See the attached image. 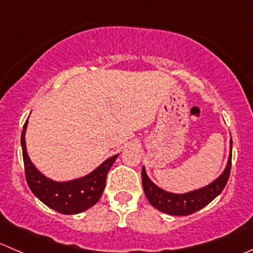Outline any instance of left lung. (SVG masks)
I'll return each mask as SVG.
<instances>
[{
	"instance_id": "1",
	"label": "left lung",
	"mask_w": 253,
	"mask_h": 253,
	"mask_svg": "<svg viewBox=\"0 0 253 253\" xmlns=\"http://www.w3.org/2000/svg\"><path fill=\"white\" fill-rule=\"evenodd\" d=\"M232 157V139L230 141V156L224 171L215 179L209 185L200 188L198 190H192L184 194H173L163 189L158 188L146 173V168L142 167V185H143L144 194L151 203L152 207L162 212L175 216H186L198 210L207 207L211 203L220 193L224 190L227 180H229L230 169H231Z\"/></svg>"
}]
</instances>
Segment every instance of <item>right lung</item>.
Returning a JSON list of instances; mask_svg holds the SVG:
<instances>
[{
	"mask_svg": "<svg viewBox=\"0 0 253 253\" xmlns=\"http://www.w3.org/2000/svg\"><path fill=\"white\" fill-rule=\"evenodd\" d=\"M27 124L28 120L23 126L21 144L26 179L32 193L46 207L65 215L79 214L96 204L106 185L107 173L119 154L110 157L95 170L82 178L68 181L51 180L42 174L29 159L26 149V138H24Z\"/></svg>",
	"mask_w": 253,
	"mask_h": 253,
	"instance_id": "obj_1",
	"label": "right lung"
}]
</instances>
